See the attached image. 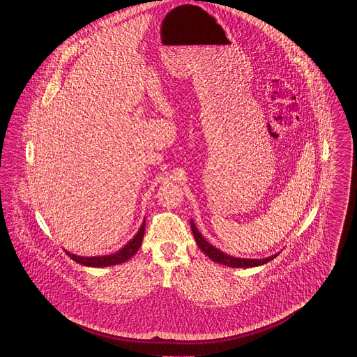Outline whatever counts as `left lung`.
<instances>
[{
  "label": "left lung",
  "mask_w": 357,
  "mask_h": 357,
  "mask_svg": "<svg viewBox=\"0 0 357 357\" xmlns=\"http://www.w3.org/2000/svg\"><path fill=\"white\" fill-rule=\"evenodd\" d=\"M191 230L192 234L197 241V245L199 246V249L204 252V255H207L208 258H211L214 262L217 264H222L226 266H231V268H253V266H259L264 265L269 261L274 259L278 255L268 257V258H262V259H250V258H237V257H231V255H225L222 253L221 250H218L217 248H214L213 245H210L204 237L202 234L198 231L197 226L194 225V222L191 221Z\"/></svg>",
  "instance_id": "obj_1"
}]
</instances>
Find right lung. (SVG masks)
<instances>
[{
  "label": "right lung",
  "mask_w": 357,
  "mask_h": 357,
  "mask_svg": "<svg viewBox=\"0 0 357 357\" xmlns=\"http://www.w3.org/2000/svg\"><path fill=\"white\" fill-rule=\"evenodd\" d=\"M144 226L146 221H143L139 231L136 233L135 237L132 238L123 249H120L119 252L109 255H100V257H80V255H72L66 250V253L75 262L84 265V266H92V268H104V266H111V265H118L121 262H126L127 259H130L132 255H135L139 250L143 236H144Z\"/></svg>",
  "instance_id": "right-lung-1"
}]
</instances>
